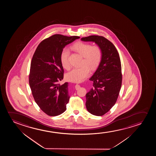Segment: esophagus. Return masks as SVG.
Here are the masks:
<instances>
[{
	"mask_svg": "<svg viewBox=\"0 0 156 156\" xmlns=\"http://www.w3.org/2000/svg\"><path fill=\"white\" fill-rule=\"evenodd\" d=\"M79 88H80V85H78V84H76V85H75V88L76 89V90H78V89H79Z\"/></svg>",
	"mask_w": 156,
	"mask_h": 156,
	"instance_id": "esophagus-1",
	"label": "esophagus"
}]
</instances>
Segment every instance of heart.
<instances>
[{"label":"heart","instance_id":"obj_1","mask_svg":"<svg viewBox=\"0 0 156 156\" xmlns=\"http://www.w3.org/2000/svg\"><path fill=\"white\" fill-rule=\"evenodd\" d=\"M74 51L83 56L81 61L82 66L73 69L66 75V79L73 82L83 81L89 76L90 68L94 70L98 66L102 58V51L98 45L92 46L89 43L78 41L75 43L72 47ZM69 51L64 48L60 54V61L64 69L69 70L70 64L69 61Z\"/></svg>","mask_w":156,"mask_h":156}]
</instances>
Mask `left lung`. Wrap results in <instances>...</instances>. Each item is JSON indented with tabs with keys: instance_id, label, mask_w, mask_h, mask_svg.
I'll use <instances>...</instances> for the list:
<instances>
[{
	"instance_id": "obj_1",
	"label": "left lung",
	"mask_w": 156,
	"mask_h": 156,
	"mask_svg": "<svg viewBox=\"0 0 156 156\" xmlns=\"http://www.w3.org/2000/svg\"><path fill=\"white\" fill-rule=\"evenodd\" d=\"M81 41H93L101 47L102 58L90 80L93 87L86 94V107L93 115L101 116L115 105L122 86V66L119 55L113 44L104 37L90 36Z\"/></svg>"
}]
</instances>
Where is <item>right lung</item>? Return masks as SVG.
Returning <instances> with one entry per match:
<instances>
[{"mask_svg":"<svg viewBox=\"0 0 156 156\" xmlns=\"http://www.w3.org/2000/svg\"><path fill=\"white\" fill-rule=\"evenodd\" d=\"M79 38L54 34L39 44L33 55L29 85L35 102L47 115L56 116L66 110L70 96L68 83H59L64 77L60 54L66 45Z\"/></svg>","mask_w":156,"mask_h":156,"instance_id":"1","label":"right lung"}]
</instances>
